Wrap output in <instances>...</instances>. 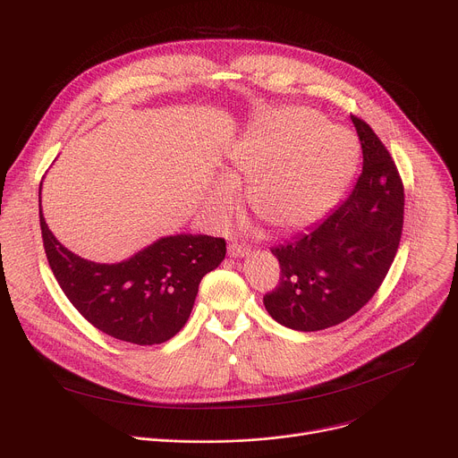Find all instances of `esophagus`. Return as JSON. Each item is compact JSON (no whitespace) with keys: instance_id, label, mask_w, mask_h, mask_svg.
Listing matches in <instances>:
<instances>
[{"instance_id":"esophagus-1","label":"esophagus","mask_w":458,"mask_h":458,"mask_svg":"<svg viewBox=\"0 0 458 458\" xmlns=\"http://www.w3.org/2000/svg\"><path fill=\"white\" fill-rule=\"evenodd\" d=\"M248 251H250V248L246 244H241V242H230L228 244L230 257H244V255H248Z\"/></svg>"}]
</instances>
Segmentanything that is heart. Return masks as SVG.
<instances>
[{
  "instance_id": "1",
  "label": "heart",
  "mask_w": 458,
  "mask_h": 458,
  "mask_svg": "<svg viewBox=\"0 0 458 458\" xmlns=\"http://www.w3.org/2000/svg\"><path fill=\"white\" fill-rule=\"evenodd\" d=\"M357 156L344 128L320 124L308 108L274 110L232 148L226 181L212 191L210 214L226 221L237 203L233 184L248 181L246 198L257 217L279 232L302 230L337 203Z\"/></svg>"
}]
</instances>
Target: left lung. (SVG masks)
Masks as SVG:
<instances>
[{
  "mask_svg": "<svg viewBox=\"0 0 458 458\" xmlns=\"http://www.w3.org/2000/svg\"><path fill=\"white\" fill-rule=\"evenodd\" d=\"M362 172L348 198L308 233L272 248L279 284L263 301L286 328L318 332L355 315L378 290L404 225L401 174L371 126L352 115Z\"/></svg>",
  "mask_w": 458,
  "mask_h": 458,
  "instance_id": "obj_1",
  "label": "left lung"
}]
</instances>
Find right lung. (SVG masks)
<instances>
[{
    "instance_id": "obj_1",
    "label": "right lung",
    "mask_w": 458,
    "mask_h": 458,
    "mask_svg": "<svg viewBox=\"0 0 458 458\" xmlns=\"http://www.w3.org/2000/svg\"><path fill=\"white\" fill-rule=\"evenodd\" d=\"M39 226L50 270L72 306L99 332L140 346L161 344L182 328L201 279L226 253L221 237L181 233L123 263L99 265L57 242L41 205Z\"/></svg>"
}]
</instances>
